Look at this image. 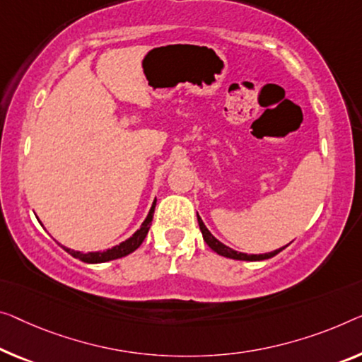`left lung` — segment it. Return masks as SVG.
<instances>
[{
	"label": "left lung",
	"instance_id": "left-lung-1",
	"mask_svg": "<svg viewBox=\"0 0 362 362\" xmlns=\"http://www.w3.org/2000/svg\"><path fill=\"white\" fill-rule=\"evenodd\" d=\"M198 224H199V230H202L203 234V239L206 244L209 245V249H213L216 253H219V255L223 257H228V258H234V260H247V262H258V260H267V258H272L274 255H278L279 252H281L283 249L279 250H274V252H269V253H263V255H247V253H240V252H235L233 249H229L228 245L221 244V242L216 239V237L209 233V230L206 229V226H204V223L202 221V218L198 216Z\"/></svg>",
	"mask_w": 362,
	"mask_h": 362
}]
</instances>
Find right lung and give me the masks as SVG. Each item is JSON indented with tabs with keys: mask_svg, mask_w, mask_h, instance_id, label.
I'll use <instances>...</instances> for the list:
<instances>
[{
	"mask_svg": "<svg viewBox=\"0 0 362 362\" xmlns=\"http://www.w3.org/2000/svg\"><path fill=\"white\" fill-rule=\"evenodd\" d=\"M154 208H156V199H154L153 206H151V209H149L148 218L144 219V223L141 224V228H139V229L136 230V233H134L132 237H129L128 240L122 242L120 245L112 247V249L105 250V252H89V253L74 252V250H71V249H66V247H63V249L66 250V252L69 253V255H73L74 258H78V260H81V262H86V263H104V262L115 260V258L127 257L128 253H132V252L136 250L138 247L143 244L144 237L148 235V230H149L151 221H153Z\"/></svg>",
	"mask_w": 362,
	"mask_h": 362,
	"instance_id": "obj_1",
	"label": "right lung"
}]
</instances>
